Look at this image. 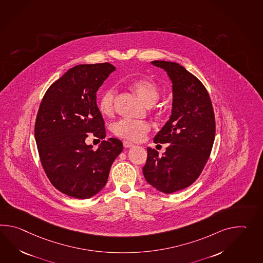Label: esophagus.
<instances>
[{"mask_svg":"<svg viewBox=\"0 0 263 263\" xmlns=\"http://www.w3.org/2000/svg\"><path fill=\"white\" fill-rule=\"evenodd\" d=\"M123 143V147H124V148H130V147H133V146H134V144H133L132 142H130V141H127V140H124Z\"/></svg>","mask_w":263,"mask_h":263,"instance_id":"34e87169","label":"esophagus"}]
</instances>
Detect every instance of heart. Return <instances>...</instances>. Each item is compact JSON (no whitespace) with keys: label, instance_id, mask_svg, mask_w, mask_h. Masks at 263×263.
I'll return each mask as SVG.
<instances>
[{"label":"heart","instance_id":"heart-1","mask_svg":"<svg viewBox=\"0 0 263 263\" xmlns=\"http://www.w3.org/2000/svg\"><path fill=\"white\" fill-rule=\"evenodd\" d=\"M132 89L140 101L147 105L151 106L157 103L159 98V90L157 85L148 79H138L132 83ZM115 89L108 88L100 96L99 109L104 115H110L114 109ZM151 130L150 123L144 121H133V120H121L113 125L114 133L131 141H140L143 140L145 135Z\"/></svg>","mask_w":263,"mask_h":263}]
</instances>
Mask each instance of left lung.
I'll use <instances>...</instances> for the list:
<instances>
[{"label": "left lung", "mask_w": 263, "mask_h": 263, "mask_svg": "<svg viewBox=\"0 0 263 263\" xmlns=\"http://www.w3.org/2000/svg\"><path fill=\"white\" fill-rule=\"evenodd\" d=\"M173 84L172 114L155 143H170L162 156L150 147L142 168L146 181L164 193H173L192 185L210 158L215 139V117L204 85L181 65L155 60Z\"/></svg>", "instance_id": "8db88e82"}]
</instances>
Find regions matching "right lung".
<instances>
[{
    "label": "right lung",
    "mask_w": 263,
    "mask_h": 263,
    "mask_svg": "<svg viewBox=\"0 0 263 263\" xmlns=\"http://www.w3.org/2000/svg\"><path fill=\"white\" fill-rule=\"evenodd\" d=\"M115 70L109 63L77 65L52 84L41 101L35 124L41 164L53 187L70 197L99 193L123 151L121 140H105L96 103L97 90ZM88 133L103 140L96 152L85 143Z\"/></svg>",
    "instance_id": "add662e5"
}]
</instances>
